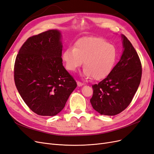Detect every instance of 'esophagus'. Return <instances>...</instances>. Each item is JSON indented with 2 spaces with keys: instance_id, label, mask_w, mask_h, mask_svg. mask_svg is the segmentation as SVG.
<instances>
[{
  "instance_id": "1",
  "label": "esophagus",
  "mask_w": 154,
  "mask_h": 154,
  "mask_svg": "<svg viewBox=\"0 0 154 154\" xmlns=\"http://www.w3.org/2000/svg\"><path fill=\"white\" fill-rule=\"evenodd\" d=\"M77 85H78V87H82V85H83V83H82V82H79V81H77Z\"/></svg>"
}]
</instances>
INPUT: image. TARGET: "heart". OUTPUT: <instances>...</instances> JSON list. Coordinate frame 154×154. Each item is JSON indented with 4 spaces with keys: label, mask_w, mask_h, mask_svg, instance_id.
Instances as JSON below:
<instances>
[{
    "label": "heart",
    "mask_w": 154,
    "mask_h": 154,
    "mask_svg": "<svg viewBox=\"0 0 154 154\" xmlns=\"http://www.w3.org/2000/svg\"><path fill=\"white\" fill-rule=\"evenodd\" d=\"M118 57L117 50L113 45L98 37H85L78 39L74 48L63 51L62 60L68 71L73 72L83 61V75L100 80L106 77L113 69Z\"/></svg>",
    "instance_id": "b5f03b06"
}]
</instances>
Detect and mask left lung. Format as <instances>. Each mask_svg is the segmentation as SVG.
I'll return each instance as SVG.
<instances>
[{
    "label": "left lung",
    "instance_id": "obj_1",
    "mask_svg": "<svg viewBox=\"0 0 154 154\" xmlns=\"http://www.w3.org/2000/svg\"><path fill=\"white\" fill-rule=\"evenodd\" d=\"M124 52L112 71L98 84L92 85L91 103L101 115L113 116L123 111L131 103L140 85L141 63L129 39L122 35Z\"/></svg>",
    "mask_w": 154,
    "mask_h": 154
}]
</instances>
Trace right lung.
<instances>
[{
    "instance_id": "1",
    "label": "right lung",
    "mask_w": 154,
    "mask_h": 154,
    "mask_svg": "<svg viewBox=\"0 0 154 154\" xmlns=\"http://www.w3.org/2000/svg\"><path fill=\"white\" fill-rule=\"evenodd\" d=\"M60 38L57 30L31 36L16 57L15 85L25 104L38 115L60 112L77 86L63 66Z\"/></svg>"
}]
</instances>
